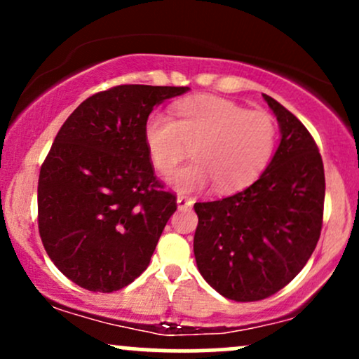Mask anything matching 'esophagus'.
Masks as SVG:
<instances>
[{"label":"esophagus","instance_id":"obj_1","mask_svg":"<svg viewBox=\"0 0 359 359\" xmlns=\"http://www.w3.org/2000/svg\"><path fill=\"white\" fill-rule=\"evenodd\" d=\"M194 204V201L191 197H185V196H179L177 197V208L179 209H185V208H191Z\"/></svg>","mask_w":359,"mask_h":359}]
</instances>
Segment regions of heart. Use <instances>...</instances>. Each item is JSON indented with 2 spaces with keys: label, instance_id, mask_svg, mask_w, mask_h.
Returning a JSON list of instances; mask_svg holds the SVG:
<instances>
[{
  "label": "heart",
  "instance_id": "1",
  "mask_svg": "<svg viewBox=\"0 0 359 359\" xmlns=\"http://www.w3.org/2000/svg\"><path fill=\"white\" fill-rule=\"evenodd\" d=\"M172 119L155 111L147 118L143 138L160 174H168L189 154L194 158L168 177L180 194L199 192L216 184L219 192L246 187L269 165L275 150L277 126L265 111L216 96L177 102Z\"/></svg>",
  "mask_w": 359,
  "mask_h": 359
}]
</instances>
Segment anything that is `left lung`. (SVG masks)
Masks as SVG:
<instances>
[{
	"mask_svg": "<svg viewBox=\"0 0 359 359\" xmlns=\"http://www.w3.org/2000/svg\"><path fill=\"white\" fill-rule=\"evenodd\" d=\"M280 145L257 182L234 196L196 203L194 255L222 297L253 302L277 294L306 266L323 228L324 165L307 128L263 94Z\"/></svg>",
	"mask_w": 359,
	"mask_h": 359,
	"instance_id": "8db88e82",
	"label": "left lung"
}]
</instances>
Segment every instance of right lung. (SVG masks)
I'll use <instances>...</instances> for the list:
<instances>
[{"instance_id":"add662e5","label":"right lung","mask_w":359,"mask_h":359,"mask_svg":"<svg viewBox=\"0 0 359 359\" xmlns=\"http://www.w3.org/2000/svg\"><path fill=\"white\" fill-rule=\"evenodd\" d=\"M187 90H102L53 140L39 177V231L53 265L86 290H119L147 270L177 199L156 180L143 128L156 104Z\"/></svg>"}]
</instances>
